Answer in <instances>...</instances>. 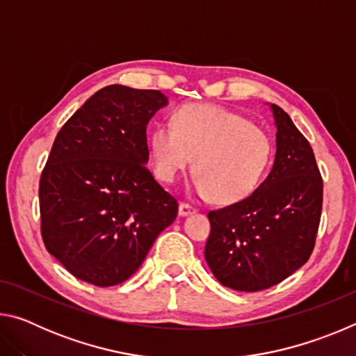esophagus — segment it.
I'll return each instance as SVG.
<instances>
[{
    "label": "esophagus",
    "mask_w": 356,
    "mask_h": 356,
    "mask_svg": "<svg viewBox=\"0 0 356 356\" xmlns=\"http://www.w3.org/2000/svg\"><path fill=\"white\" fill-rule=\"evenodd\" d=\"M195 212H196V209L193 207V206H190V204H186V202H182L179 206V215L180 216H188V215L195 213Z\"/></svg>",
    "instance_id": "esophagus-1"
}]
</instances>
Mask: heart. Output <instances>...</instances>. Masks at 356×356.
<instances>
[{
  "label": "heart",
  "instance_id": "b5f03b06",
  "mask_svg": "<svg viewBox=\"0 0 356 356\" xmlns=\"http://www.w3.org/2000/svg\"><path fill=\"white\" fill-rule=\"evenodd\" d=\"M155 171L171 184L195 160L196 193L220 204L251 196L267 172L273 143L248 118L215 105L193 104L176 111L172 124L150 134Z\"/></svg>",
  "mask_w": 356,
  "mask_h": 356
}]
</instances>
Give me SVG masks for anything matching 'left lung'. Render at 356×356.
I'll return each instance as SVG.
<instances>
[{
	"label": "left lung",
	"instance_id": "1",
	"mask_svg": "<svg viewBox=\"0 0 356 356\" xmlns=\"http://www.w3.org/2000/svg\"><path fill=\"white\" fill-rule=\"evenodd\" d=\"M270 108L272 171L246 200L209 212L206 261L222 286L240 292L280 284L306 264L321 222L323 182L311 144L282 108Z\"/></svg>",
	"mask_w": 356,
	"mask_h": 356
}]
</instances>
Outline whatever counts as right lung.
Masks as SVG:
<instances>
[{
	"label": "right lung",
	"mask_w": 356,
	"mask_h": 356,
	"mask_svg": "<svg viewBox=\"0 0 356 356\" xmlns=\"http://www.w3.org/2000/svg\"><path fill=\"white\" fill-rule=\"evenodd\" d=\"M160 91L111 84L63 125L39 182L47 251L99 287L129 280L179 204L147 170L146 127Z\"/></svg>",
	"instance_id": "1"
}]
</instances>
